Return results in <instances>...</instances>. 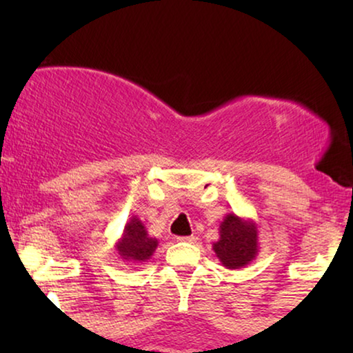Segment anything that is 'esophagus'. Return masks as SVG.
Returning a JSON list of instances; mask_svg holds the SVG:
<instances>
[{
	"instance_id": "1",
	"label": "esophagus",
	"mask_w": 353,
	"mask_h": 353,
	"mask_svg": "<svg viewBox=\"0 0 353 353\" xmlns=\"http://www.w3.org/2000/svg\"><path fill=\"white\" fill-rule=\"evenodd\" d=\"M180 243H190V244H194L197 238L196 236H180V238H176Z\"/></svg>"
}]
</instances>
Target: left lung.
Here are the masks:
<instances>
[{
    "instance_id": "obj_1",
    "label": "left lung",
    "mask_w": 353,
    "mask_h": 353,
    "mask_svg": "<svg viewBox=\"0 0 353 353\" xmlns=\"http://www.w3.org/2000/svg\"><path fill=\"white\" fill-rule=\"evenodd\" d=\"M220 238L215 241L214 252L225 268L248 267L259 254V228L250 219L228 214L220 223Z\"/></svg>"
}]
</instances>
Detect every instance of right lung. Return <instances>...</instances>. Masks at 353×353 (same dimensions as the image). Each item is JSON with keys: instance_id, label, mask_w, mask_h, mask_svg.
Wrapping results in <instances>:
<instances>
[{"instance_id": "1", "label": "right lung", "mask_w": 353, "mask_h": 353, "mask_svg": "<svg viewBox=\"0 0 353 353\" xmlns=\"http://www.w3.org/2000/svg\"><path fill=\"white\" fill-rule=\"evenodd\" d=\"M157 245L159 241L151 238L143 221L133 215L125 225L122 238L115 243V250L123 262L144 263L152 257Z\"/></svg>"}]
</instances>
